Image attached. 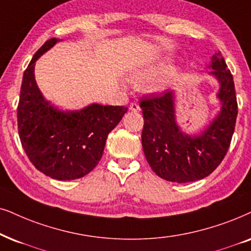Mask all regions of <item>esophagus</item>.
I'll return each mask as SVG.
<instances>
[{
    "mask_svg": "<svg viewBox=\"0 0 251 251\" xmlns=\"http://www.w3.org/2000/svg\"><path fill=\"white\" fill-rule=\"evenodd\" d=\"M129 110L133 111V112H139L140 111V106H139L138 103H131V105H129Z\"/></svg>",
    "mask_w": 251,
    "mask_h": 251,
    "instance_id": "34e87169",
    "label": "esophagus"
}]
</instances>
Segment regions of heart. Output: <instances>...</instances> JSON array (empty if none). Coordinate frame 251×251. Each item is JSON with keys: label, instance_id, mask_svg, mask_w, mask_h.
Here are the masks:
<instances>
[{"label": "heart", "instance_id": "1", "mask_svg": "<svg viewBox=\"0 0 251 251\" xmlns=\"http://www.w3.org/2000/svg\"><path fill=\"white\" fill-rule=\"evenodd\" d=\"M164 66H151V67H147L140 71H136L134 74L131 76V82L134 85H142L148 83L149 81L153 80L157 75L164 71Z\"/></svg>", "mask_w": 251, "mask_h": 251}]
</instances>
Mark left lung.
<instances>
[{"instance_id": "obj_1", "label": "left lung", "mask_w": 251, "mask_h": 251, "mask_svg": "<svg viewBox=\"0 0 251 251\" xmlns=\"http://www.w3.org/2000/svg\"><path fill=\"white\" fill-rule=\"evenodd\" d=\"M211 67L214 69L211 74L220 83L218 97L223 106L201 135L190 136L179 131L171 91L140 100L142 148L149 166L161 178L176 183L195 182L210 175L226 156L237 117L235 85L219 53L212 58Z\"/></svg>"}]
</instances>
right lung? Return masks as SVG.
Listing matches in <instances>:
<instances>
[{"mask_svg":"<svg viewBox=\"0 0 251 251\" xmlns=\"http://www.w3.org/2000/svg\"><path fill=\"white\" fill-rule=\"evenodd\" d=\"M58 41L52 38L37 50L24 71L17 106L20 139L38 170L59 180L81 178L100 162L109 133L127 112L125 106L91 104L61 112L41 96L34 81V62Z\"/></svg>","mask_w":251,"mask_h":251,"instance_id":"add662e5","label":"right lung"}]
</instances>
